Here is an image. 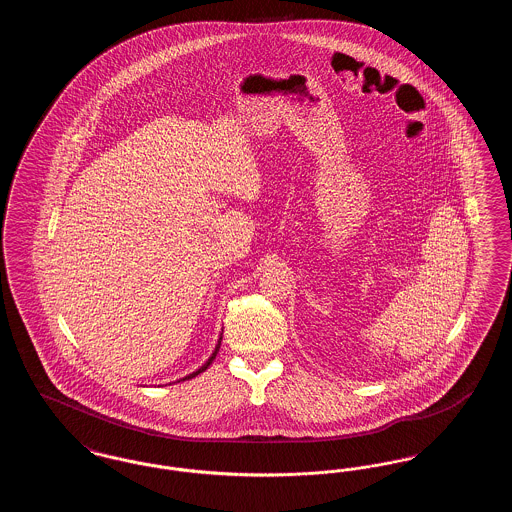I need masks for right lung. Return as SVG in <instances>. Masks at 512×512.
<instances>
[{
    "instance_id": "right-lung-1",
    "label": "right lung",
    "mask_w": 512,
    "mask_h": 512,
    "mask_svg": "<svg viewBox=\"0 0 512 512\" xmlns=\"http://www.w3.org/2000/svg\"><path fill=\"white\" fill-rule=\"evenodd\" d=\"M220 340H222V338H220ZM220 340H219V343H217V347H215V351H213V355H211V357H209V361H207V363H205V365L201 366V368H197V370H195V372H192V374H188V376H186V378H182V380H192V378H195V376H197V374H199V372H205V370H207V366H209V365H211V363H213V359H215V357H217V353H219Z\"/></svg>"
}]
</instances>
